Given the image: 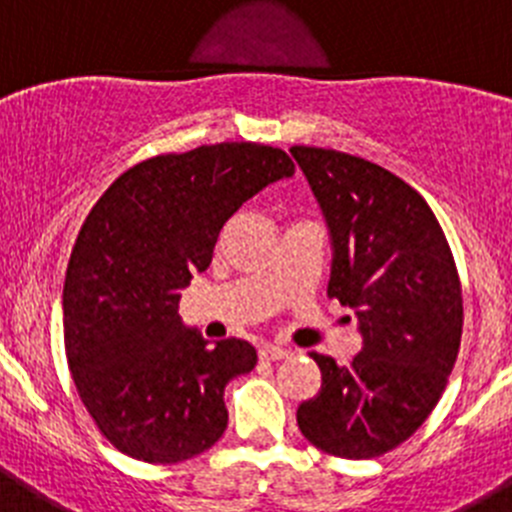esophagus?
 <instances>
[{"mask_svg": "<svg viewBox=\"0 0 512 512\" xmlns=\"http://www.w3.org/2000/svg\"><path fill=\"white\" fill-rule=\"evenodd\" d=\"M284 356H289L287 348L274 346V343H264V346L259 348V359L261 361H279V359H284Z\"/></svg>", "mask_w": 512, "mask_h": 512, "instance_id": "1", "label": "esophagus"}]
</instances>
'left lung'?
<instances>
[{
	"label": "left lung",
	"mask_w": 512,
	"mask_h": 512,
	"mask_svg": "<svg viewBox=\"0 0 512 512\" xmlns=\"http://www.w3.org/2000/svg\"><path fill=\"white\" fill-rule=\"evenodd\" d=\"M289 151L333 238L328 297L354 307L364 336L348 366L312 351L323 382L297 408V425L325 454L377 459L433 413L459 356L454 253L428 202L392 171L333 148Z\"/></svg>",
	"instance_id": "8db88e82"
}]
</instances>
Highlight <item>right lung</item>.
<instances>
[{
  "label": "right lung",
  "mask_w": 512,
  "mask_h": 512,
  "mask_svg": "<svg viewBox=\"0 0 512 512\" xmlns=\"http://www.w3.org/2000/svg\"><path fill=\"white\" fill-rule=\"evenodd\" d=\"M295 174L282 148L215 143L120 174L71 248L63 343L76 392L122 454L179 464L220 441L225 384L256 366L241 338L215 346L179 320V289L205 271L220 230L266 184Z\"/></svg>",
  "instance_id": "add662e5"
}]
</instances>
